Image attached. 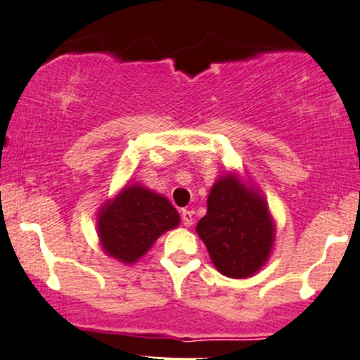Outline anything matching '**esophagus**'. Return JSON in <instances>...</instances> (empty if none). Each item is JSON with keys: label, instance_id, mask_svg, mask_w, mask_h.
<instances>
[{"label": "esophagus", "instance_id": "34e87169", "mask_svg": "<svg viewBox=\"0 0 360 360\" xmlns=\"http://www.w3.org/2000/svg\"><path fill=\"white\" fill-rule=\"evenodd\" d=\"M181 223H184L186 228L193 225V212H190V210H184V212H181Z\"/></svg>", "mask_w": 360, "mask_h": 360}]
</instances>
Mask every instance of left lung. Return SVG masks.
Returning a JSON list of instances; mask_svg holds the SVG:
<instances>
[{
    "label": "left lung",
    "instance_id": "8db88e82",
    "mask_svg": "<svg viewBox=\"0 0 360 360\" xmlns=\"http://www.w3.org/2000/svg\"><path fill=\"white\" fill-rule=\"evenodd\" d=\"M197 233L214 268L223 276L243 279L268 263L276 223L263 193L236 172H226L210 190Z\"/></svg>",
    "mask_w": 360,
    "mask_h": 360
}]
</instances>
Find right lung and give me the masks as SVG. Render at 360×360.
<instances>
[{
    "mask_svg": "<svg viewBox=\"0 0 360 360\" xmlns=\"http://www.w3.org/2000/svg\"><path fill=\"white\" fill-rule=\"evenodd\" d=\"M180 225V214L163 195L140 184H129L97 213L102 251L119 263L134 264L163 233Z\"/></svg>",
    "mask_w": 360,
    "mask_h": 360,
    "instance_id": "right-lung-1",
    "label": "right lung"
}]
</instances>
